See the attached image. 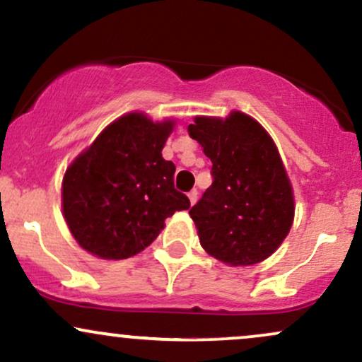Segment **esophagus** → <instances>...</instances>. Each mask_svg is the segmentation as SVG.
Masks as SVG:
<instances>
[{
    "instance_id": "34e87169",
    "label": "esophagus",
    "mask_w": 362,
    "mask_h": 362,
    "mask_svg": "<svg viewBox=\"0 0 362 362\" xmlns=\"http://www.w3.org/2000/svg\"><path fill=\"white\" fill-rule=\"evenodd\" d=\"M189 201H190V206H194L195 202H197V190H190L189 192Z\"/></svg>"
}]
</instances>
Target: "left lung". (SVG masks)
Returning a JSON list of instances; mask_svg holds the SVG:
<instances>
[{
    "label": "left lung",
    "mask_w": 362,
    "mask_h": 362,
    "mask_svg": "<svg viewBox=\"0 0 362 362\" xmlns=\"http://www.w3.org/2000/svg\"><path fill=\"white\" fill-rule=\"evenodd\" d=\"M190 138L213 161V184L189 214L204 250L230 265L272 255L293 224L294 199L279 153L257 120L195 117Z\"/></svg>",
    "instance_id": "obj_1"
}]
</instances>
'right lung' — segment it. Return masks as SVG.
Returning a JSON list of instances; mask_svg holds the SVG:
<instances>
[{"instance_id":"add662e5","label":"right lung","mask_w":362,"mask_h":362,"mask_svg":"<svg viewBox=\"0 0 362 362\" xmlns=\"http://www.w3.org/2000/svg\"><path fill=\"white\" fill-rule=\"evenodd\" d=\"M172 122L129 114L112 122L66 170L62 213L76 242L102 259H127L156 238L165 219L190 207L161 149Z\"/></svg>"}]
</instances>
